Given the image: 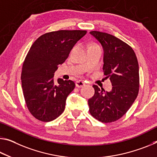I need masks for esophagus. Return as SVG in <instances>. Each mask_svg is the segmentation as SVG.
<instances>
[{
    "instance_id": "1",
    "label": "esophagus",
    "mask_w": 157,
    "mask_h": 157,
    "mask_svg": "<svg viewBox=\"0 0 157 157\" xmlns=\"http://www.w3.org/2000/svg\"><path fill=\"white\" fill-rule=\"evenodd\" d=\"M75 85H76V86H78V88H81L85 85V83H84V82L82 81V80H78L75 82Z\"/></svg>"
}]
</instances>
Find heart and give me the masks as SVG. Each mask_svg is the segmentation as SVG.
Segmentation results:
<instances>
[{
    "label": "heart",
    "mask_w": 157,
    "mask_h": 157,
    "mask_svg": "<svg viewBox=\"0 0 157 157\" xmlns=\"http://www.w3.org/2000/svg\"><path fill=\"white\" fill-rule=\"evenodd\" d=\"M93 45H95V44H93ZM92 46V45H91Z\"/></svg>",
    "instance_id": "heart-1"
}]
</instances>
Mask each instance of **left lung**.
Masks as SVG:
<instances>
[{"label": "left lung", "instance_id": "8db88e82", "mask_svg": "<svg viewBox=\"0 0 157 157\" xmlns=\"http://www.w3.org/2000/svg\"><path fill=\"white\" fill-rule=\"evenodd\" d=\"M103 48L104 75L110 78L112 90L105 91L97 85L89 98V113L97 120L110 123L118 120L132 105L139 91V66L133 49L113 35L90 32Z\"/></svg>", "mask_w": 157, "mask_h": 157}]
</instances>
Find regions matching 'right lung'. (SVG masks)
Here are the masks:
<instances>
[{"label":"right lung","instance_id":"obj_1","mask_svg":"<svg viewBox=\"0 0 157 157\" xmlns=\"http://www.w3.org/2000/svg\"><path fill=\"white\" fill-rule=\"evenodd\" d=\"M86 31L61 30L49 32L34 42L24 61L21 86L27 108L35 118L50 121L63 113L66 101L75 88L72 80L54 79L62 64Z\"/></svg>","mask_w":157,"mask_h":157}]
</instances>
